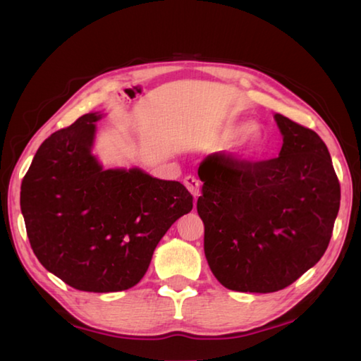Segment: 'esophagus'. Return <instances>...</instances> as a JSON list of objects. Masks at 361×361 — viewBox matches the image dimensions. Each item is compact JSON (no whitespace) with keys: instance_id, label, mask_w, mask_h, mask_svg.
I'll use <instances>...</instances> for the list:
<instances>
[{"instance_id":"esophagus-1","label":"esophagus","mask_w":361,"mask_h":361,"mask_svg":"<svg viewBox=\"0 0 361 361\" xmlns=\"http://www.w3.org/2000/svg\"><path fill=\"white\" fill-rule=\"evenodd\" d=\"M185 186L189 189V192L192 194L195 198L200 195V181H198L195 176L188 175L185 178Z\"/></svg>"}]
</instances>
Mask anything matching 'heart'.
Masks as SVG:
<instances>
[{
	"label": "heart",
	"mask_w": 361,
	"mask_h": 361,
	"mask_svg": "<svg viewBox=\"0 0 361 361\" xmlns=\"http://www.w3.org/2000/svg\"><path fill=\"white\" fill-rule=\"evenodd\" d=\"M243 135L244 137L240 140V152L245 153V155H255L262 147V136L255 128V124L251 122H239V124L229 126L220 130L219 136L224 137V140H239V137Z\"/></svg>",
	"instance_id": "obj_1"
}]
</instances>
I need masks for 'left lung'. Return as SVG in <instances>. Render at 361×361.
<instances>
[{"instance_id":"8db88e82","label":"left lung","mask_w":361,"mask_h":361,"mask_svg":"<svg viewBox=\"0 0 361 361\" xmlns=\"http://www.w3.org/2000/svg\"><path fill=\"white\" fill-rule=\"evenodd\" d=\"M274 119L283 141L279 157L212 153L198 167L204 256L229 290L271 293L293 283L323 257L340 209V181L324 141L279 113Z\"/></svg>"}]
</instances>
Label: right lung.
Masks as SVG:
<instances>
[{
	"mask_svg": "<svg viewBox=\"0 0 361 361\" xmlns=\"http://www.w3.org/2000/svg\"><path fill=\"white\" fill-rule=\"evenodd\" d=\"M99 113L83 114L37 150L20 204L34 255L73 288L94 293L136 286L158 242L192 209L178 181L141 169L104 171L91 155Z\"/></svg>",
	"mask_w": 361,
	"mask_h": 361,
	"instance_id": "add662e5",
	"label": "right lung"
}]
</instances>
